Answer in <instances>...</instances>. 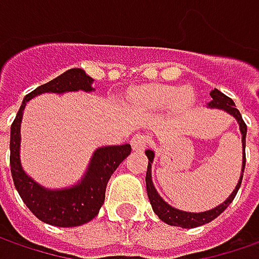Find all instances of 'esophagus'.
Instances as JSON below:
<instances>
[{
  "label": "esophagus",
  "mask_w": 259,
  "mask_h": 259,
  "mask_svg": "<svg viewBox=\"0 0 259 259\" xmlns=\"http://www.w3.org/2000/svg\"><path fill=\"white\" fill-rule=\"evenodd\" d=\"M147 143H148V138L144 134H135L131 138V147H133L134 151H143Z\"/></svg>",
  "instance_id": "obj_1"
}]
</instances>
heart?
<instances>
[{
  "mask_svg": "<svg viewBox=\"0 0 259 259\" xmlns=\"http://www.w3.org/2000/svg\"><path fill=\"white\" fill-rule=\"evenodd\" d=\"M141 102L151 109H164L174 105L176 109L184 111L190 108L194 101V95L190 89L179 91L174 86L157 85L150 86L141 92Z\"/></svg>",
  "mask_w": 259,
  "mask_h": 259,
  "instance_id": "1",
  "label": "heart"
}]
</instances>
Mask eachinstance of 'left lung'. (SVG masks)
<instances>
[{
  "label": "left lung",
  "instance_id": "obj_1",
  "mask_svg": "<svg viewBox=\"0 0 259 259\" xmlns=\"http://www.w3.org/2000/svg\"><path fill=\"white\" fill-rule=\"evenodd\" d=\"M212 96V101L207 104L209 108H216V109H224L225 112H228L229 115H232L236 122L239 124V131L242 134V173L241 177L238 180V184L234 189V192L229 194V197L225 200L224 203H221L219 206H216L210 210H206V212H199V213H193V212H184V210H179L173 206L165 202L164 199L158 194V192L155 190L154 184H153V179H151V164H153V160H154V151L153 150H147L145 154L148 157V167H147V174H145V184H147V194H148V199H150V203L153 206V210L154 213L167 225H171V226H180V228H196V226H200V225L209 224L212 222L213 219H216L219 214L224 212L225 209L232 203V200L235 199V196L238 193L241 183H242V177H244V170H245V138H246V124L242 119V115L241 112L235 108V102L222 94L221 91L213 89L210 92Z\"/></svg>",
  "mask_w": 259,
  "mask_h": 259
}]
</instances>
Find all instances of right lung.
Segmentation results:
<instances>
[{
    "mask_svg": "<svg viewBox=\"0 0 259 259\" xmlns=\"http://www.w3.org/2000/svg\"><path fill=\"white\" fill-rule=\"evenodd\" d=\"M94 79L85 70L75 67L66 70L56 79L38 86L25 95L20 106L10 134V164L17 192L25 206L41 222L60 228L80 226L92 221L105 202V190L108 180L118 165L131 154V145H106L99 147L92 154L91 163L83 177L73 186L65 189H46L23 170L20 160L21 144V119L25 105L30 99L41 94H65V92H92Z\"/></svg>",
    "mask_w": 259,
    "mask_h": 259,
    "instance_id": "right-lung-1",
    "label": "right lung"
}]
</instances>
